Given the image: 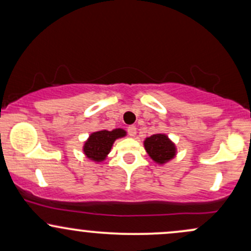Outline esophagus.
<instances>
[{"instance_id": "esophagus-1", "label": "esophagus", "mask_w": 251, "mask_h": 251, "mask_svg": "<svg viewBox=\"0 0 251 251\" xmlns=\"http://www.w3.org/2000/svg\"><path fill=\"white\" fill-rule=\"evenodd\" d=\"M127 132H128V134L131 135V137H134L135 133H137V127H135V126H133V125L128 126Z\"/></svg>"}]
</instances>
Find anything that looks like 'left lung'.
<instances>
[{
    "label": "left lung",
    "mask_w": 251,
    "mask_h": 251,
    "mask_svg": "<svg viewBox=\"0 0 251 251\" xmlns=\"http://www.w3.org/2000/svg\"><path fill=\"white\" fill-rule=\"evenodd\" d=\"M146 152L157 164H165L176 155V145L166 134L158 133L144 140Z\"/></svg>",
    "instance_id": "obj_1"
}]
</instances>
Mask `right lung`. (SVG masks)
Returning <instances> with one entry per match:
<instances>
[{"mask_svg":"<svg viewBox=\"0 0 251 251\" xmlns=\"http://www.w3.org/2000/svg\"><path fill=\"white\" fill-rule=\"evenodd\" d=\"M126 135V131L123 128H116L113 131H98L93 132L88 137L87 142L83 145V153L88 159L100 163L106 159L111 151L112 145L119 138Z\"/></svg>","mask_w":251,"mask_h":251,"instance_id":"add662e5","label":"right lung"}]
</instances>
